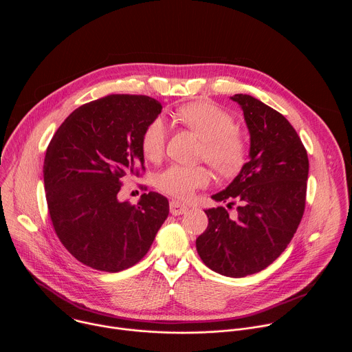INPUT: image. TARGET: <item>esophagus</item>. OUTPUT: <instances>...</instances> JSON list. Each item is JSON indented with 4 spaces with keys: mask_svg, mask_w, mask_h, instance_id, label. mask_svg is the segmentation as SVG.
<instances>
[{
    "mask_svg": "<svg viewBox=\"0 0 352 352\" xmlns=\"http://www.w3.org/2000/svg\"><path fill=\"white\" fill-rule=\"evenodd\" d=\"M170 212L173 216H181V214H185L188 212V208L179 202H177V200H171L170 202Z\"/></svg>",
    "mask_w": 352,
    "mask_h": 352,
    "instance_id": "obj_1",
    "label": "esophagus"
}]
</instances>
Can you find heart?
Returning <instances> with one entry per match:
<instances>
[{
	"mask_svg": "<svg viewBox=\"0 0 352 352\" xmlns=\"http://www.w3.org/2000/svg\"><path fill=\"white\" fill-rule=\"evenodd\" d=\"M177 117L204 140L200 157L217 173L232 174L239 170L245 160V140L235 129V121L227 111L208 102H195L181 107ZM166 139V121L162 117L150 121L140 140L143 155L148 160H159L164 152ZM208 184L209 174L202 167L173 164L157 177V186L163 192L182 200Z\"/></svg>",
	"mask_w": 352,
	"mask_h": 352,
	"instance_id": "1",
	"label": "heart"
}]
</instances>
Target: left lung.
I'll return each instance as SVG.
<instances>
[{"mask_svg":"<svg viewBox=\"0 0 352 352\" xmlns=\"http://www.w3.org/2000/svg\"><path fill=\"white\" fill-rule=\"evenodd\" d=\"M230 98L243 113L249 159L212 199H236L239 206L236 219L224 208L205 210L209 224L196 250L209 269L238 278L266 269L291 242L305 209L309 160L284 116L249 94Z\"/></svg>","mask_w":352,"mask_h":352,"instance_id":"8db88e82","label":"left lung"}]
</instances>
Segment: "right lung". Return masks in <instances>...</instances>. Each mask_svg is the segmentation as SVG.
Masks as SVG:
<instances>
[{
	"mask_svg": "<svg viewBox=\"0 0 352 352\" xmlns=\"http://www.w3.org/2000/svg\"><path fill=\"white\" fill-rule=\"evenodd\" d=\"M163 106L140 94H110L76 109L57 129L43 166L47 206L68 252L109 273L138 263L166 221L168 200H118L121 179L143 168L142 135Z\"/></svg>",
	"mask_w": 352,
	"mask_h": 352,
	"instance_id": "obj_1",
	"label": "right lung"
}]
</instances>
